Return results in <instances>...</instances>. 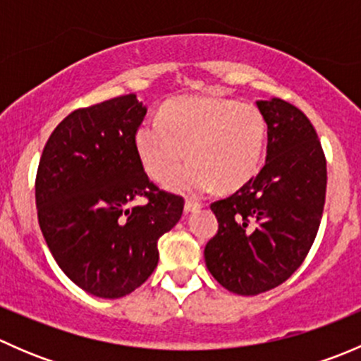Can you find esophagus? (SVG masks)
<instances>
[{
    "label": "esophagus",
    "instance_id": "1",
    "mask_svg": "<svg viewBox=\"0 0 361 361\" xmlns=\"http://www.w3.org/2000/svg\"><path fill=\"white\" fill-rule=\"evenodd\" d=\"M201 207H202L201 202L187 201V202H185V213H194V211H199Z\"/></svg>",
    "mask_w": 361,
    "mask_h": 361
}]
</instances>
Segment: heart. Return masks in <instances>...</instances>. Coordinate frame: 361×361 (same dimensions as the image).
Masks as SVG:
<instances>
[{"label": "heart", "instance_id": "1", "mask_svg": "<svg viewBox=\"0 0 361 361\" xmlns=\"http://www.w3.org/2000/svg\"><path fill=\"white\" fill-rule=\"evenodd\" d=\"M267 145V122L255 104L228 97L197 96L167 101L159 120L137 127L134 147L145 171L164 180L183 161L191 164L167 178V188L202 195L232 192L258 173Z\"/></svg>", "mask_w": 361, "mask_h": 361}]
</instances>
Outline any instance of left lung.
Masks as SVG:
<instances>
[{
  "mask_svg": "<svg viewBox=\"0 0 361 361\" xmlns=\"http://www.w3.org/2000/svg\"><path fill=\"white\" fill-rule=\"evenodd\" d=\"M257 106L267 122L265 164L235 194L211 204L218 232L204 248L207 271L238 295L276 288L300 267L325 206L326 160L312 123L278 97Z\"/></svg>",
  "mask_w": 361,
  "mask_h": 361,
  "instance_id": "1",
  "label": "left lung"
}]
</instances>
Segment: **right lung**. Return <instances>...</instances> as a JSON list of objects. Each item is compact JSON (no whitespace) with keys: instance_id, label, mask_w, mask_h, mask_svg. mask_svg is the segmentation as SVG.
Returning a JSON list of instances; mask_svg holds the SVG:
<instances>
[{"instance_id":"obj_1","label":"right lung","mask_w":361,"mask_h":361,"mask_svg":"<svg viewBox=\"0 0 361 361\" xmlns=\"http://www.w3.org/2000/svg\"><path fill=\"white\" fill-rule=\"evenodd\" d=\"M147 115L136 94L71 111L54 129L36 173V207L47 246L64 274L101 298L143 285L159 262V238L183 213L137 157L134 134ZM137 197L147 204L130 207Z\"/></svg>"}]
</instances>
